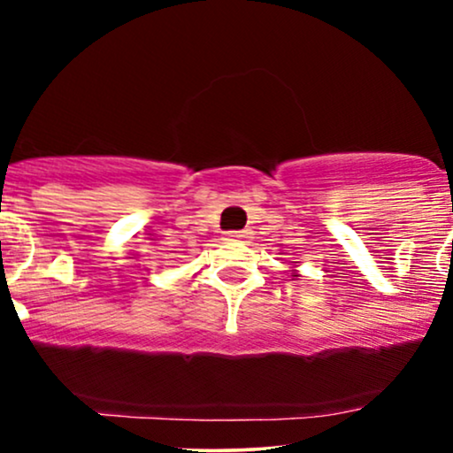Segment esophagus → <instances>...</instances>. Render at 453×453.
I'll return each mask as SVG.
<instances>
[{
	"label": "esophagus",
	"mask_w": 453,
	"mask_h": 453,
	"mask_svg": "<svg viewBox=\"0 0 453 453\" xmlns=\"http://www.w3.org/2000/svg\"><path fill=\"white\" fill-rule=\"evenodd\" d=\"M249 238V232L242 230V232H227L226 234V240H230V242H240V240Z\"/></svg>",
	"instance_id": "obj_1"
}]
</instances>
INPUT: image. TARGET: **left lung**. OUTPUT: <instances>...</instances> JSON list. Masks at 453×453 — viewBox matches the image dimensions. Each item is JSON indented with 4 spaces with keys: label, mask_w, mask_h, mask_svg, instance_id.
<instances>
[{
    "label": "left lung",
    "mask_w": 453,
    "mask_h": 453,
    "mask_svg": "<svg viewBox=\"0 0 453 453\" xmlns=\"http://www.w3.org/2000/svg\"><path fill=\"white\" fill-rule=\"evenodd\" d=\"M296 276H299V273H293V278H296Z\"/></svg>",
    "instance_id": "obj_1"
}]
</instances>
